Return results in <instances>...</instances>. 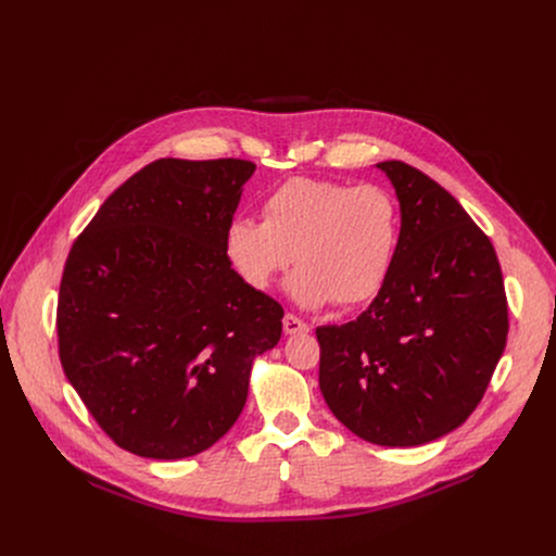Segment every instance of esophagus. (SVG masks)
Returning a JSON list of instances; mask_svg holds the SVG:
<instances>
[{"instance_id":"1","label":"esophagus","mask_w":556,"mask_h":556,"mask_svg":"<svg viewBox=\"0 0 556 556\" xmlns=\"http://www.w3.org/2000/svg\"><path fill=\"white\" fill-rule=\"evenodd\" d=\"M283 332H286L288 337H292V334H303V332H309V326L303 324V321L299 319V316L286 314V316H283Z\"/></svg>"}]
</instances>
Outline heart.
<instances>
[{
  "mask_svg": "<svg viewBox=\"0 0 556 556\" xmlns=\"http://www.w3.org/2000/svg\"><path fill=\"white\" fill-rule=\"evenodd\" d=\"M401 237V211L376 185L292 178L262 202V222L235 217L224 251L244 283L268 290L288 268L290 296L307 309L356 305L384 283Z\"/></svg>",
  "mask_w": 556,
  "mask_h": 556,
  "instance_id": "b5f03b06",
  "label": "heart"
}]
</instances>
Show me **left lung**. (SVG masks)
Returning <instances> with one entry per match:
<instances>
[{"label": "left lung", "instance_id": "8db88e82", "mask_svg": "<svg viewBox=\"0 0 556 556\" xmlns=\"http://www.w3.org/2000/svg\"><path fill=\"white\" fill-rule=\"evenodd\" d=\"M401 202L391 270L345 326L316 328L330 412L380 446H420L480 405L504 354L508 303L495 249L462 204L401 161L376 165Z\"/></svg>", "mask_w": 556, "mask_h": 556}]
</instances>
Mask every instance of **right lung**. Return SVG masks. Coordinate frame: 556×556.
<instances>
[{"label":"right lung","mask_w":556,"mask_h":556,"mask_svg":"<svg viewBox=\"0 0 556 556\" xmlns=\"http://www.w3.org/2000/svg\"><path fill=\"white\" fill-rule=\"evenodd\" d=\"M255 165L161 157L99 208L59 288V356L99 427L125 451L182 459L240 418L253 361L283 307L251 288L224 237Z\"/></svg>","instance_id":"1"}]
</instances>
